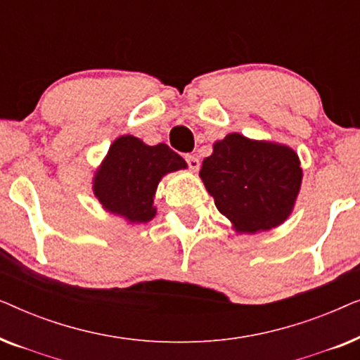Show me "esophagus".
Masks as SVG:
<instances>
[{
    "mask_svg": "<svg viewBox=\"0 0 360 360\" xmlns=\"http://www.w3.org/2000/svg\"><path fill=\"white\" fill-rule=\"evenodd\" d=\"M185 160H186V164H188V167L193 172H196L200 169V159L196 155H185Z\"/></svg>",
    "mask_w": 360,
    "mask_h": 360,
    "instance_id": "esophagus-1",
    "label": "esophagus"
}]
</instances>
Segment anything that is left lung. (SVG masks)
Returning a JSON list of instances; mask_svg holds the SVG:
<instances>
[{
    "instance_id": "left-lung-1",
    "label": "left lung",
    "mask_w": 360,
    "mask_h": 360,
    "mask_svg": "<svg viewBox=\"0 0 360 360\" xmlns=\"http://www.w3.org/2000/svg\"><path fill=\"white\" fill-rule=\"evenodd\" d=\"M200 176L216 208L236 231L254 234L288 218L303 172L290 147L233 132L213 146Z\"/></svg>"
}]
</instances>
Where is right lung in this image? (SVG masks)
Instances as JSON below:
<instances>
[{
	"mask_svg": "<svg viewBox=\"0 0 360 360\" xmlns=\"http://www.w3.org/2000/svg\"><path fill=\"white\" fill-rule=\"evenodd\" d=\"M180 169H186V162L167 144L146 146L134 136H121L98 169L93 191L103 208L129 223H147L155 216L160 179Z\"/></svg>",
	"mask_w": 360,
	"mask_h": 360,
	"instance_id": "obj_1",
	"label": "right lung"
}]
</instances>
